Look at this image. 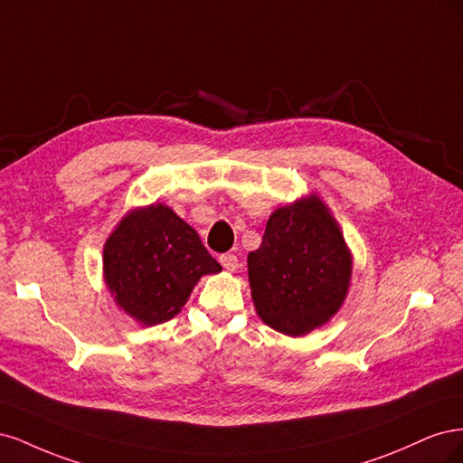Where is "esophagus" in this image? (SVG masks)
<instances>
[{"label":"esophagus","mask_w":463,"mask_h":463,"mask_svg":"<svg viewBox=\"0 0 463 463\" xmlns=\"http://www.w3.org/2000/svg\"><path fill=\"white\" fill-rule=\"evenodd\" d=\"M220 264L226 269L228 272H235L237 266H240V262H237V257L232 255V253H226V255H220Z\"/></svg>","instance_id":"1"}]
</instances>
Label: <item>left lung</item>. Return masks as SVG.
<instances>
[{
	"mask_svg": "<svg viewBox=\"0 0 463 463\" xmlns=\"http://www.w3.org/2000/svg\"><path fill=\"white\" fill-rule=\"evenodd\" d=\"M247 269L260 320L298 338L325 326L342 309L354 257L330 208L311 193L274 210Z\"/></svg>",
	"mask_w": 463,
	"mask_h": 463,
	"instance_id": "obj_1",
	"label": "left lung"
}]
</instances>
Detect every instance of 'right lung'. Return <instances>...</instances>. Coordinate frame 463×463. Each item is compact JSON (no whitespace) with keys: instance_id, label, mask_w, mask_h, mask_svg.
Listing matches in <instances>:
<instances>
[{"instance_id":"obj_1","label":"right lung","mask_w":463,"mask_h":463,"mask_svg":"<svg viewBox=\"0 0 463 463\" xmlns=\"http://www.w3.org/2000/svg\"><path fill=\"white\" fill-rule=\"evenodd\" d=\"M102 262L116 305L143 326L174 318L199 279L222 270L199 233L162 203L129 210L106 240Z\"/></svg>"}]
</instances>
